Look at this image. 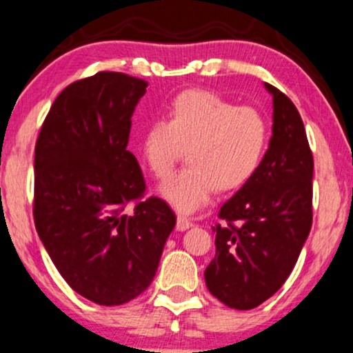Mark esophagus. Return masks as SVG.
<instances>
[{"mask_svg":"<svg viewBox=\"0 0 353 353\" xmlns=\"http://www.w3.org/2000/svg\"><path fill=\"white\" fill-rule=\"evenodd\" d=\"M193 226V223L190 221L188 218H185V216H178L176 218V230L178 231H185V230H188V228H192Z\"/></svg>","mask_w":353,"mask_h":353,"instance_id":"34e87169","label":"esophagus"}]
</instances>
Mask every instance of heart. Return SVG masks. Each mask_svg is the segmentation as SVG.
Here are the masks:
<instances>
[{"mask_svg":"<svg viewBox=\"0 0 353 353\" xmlns=\"http://www.w3.org/2000/svg\"><path fill=\"white\" fill-rule=\"evenodd\" d=\"M269 143V123L254 107H238L208 90H188L172 102L168 122L152 120L140 150L160 180L172 175L186 148L188 167L161 186V196L183 214L205 206L216 192L246 183Z\"/></svg>","mask_w":353,"mask_h":353,"instance_id":"1","label":"heart"}]
</instances>
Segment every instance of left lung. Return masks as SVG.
<instances>
[{
    "mask_svg": "<svg viewBox=\"0 0 353 353\" xmlns=\"http://www.w3.org/2000/svg\"><path fill=\"white\" fill-rule=\"evenodd\" d=\"M272 137L259 168L219 210L216 254L205 269L208 291L250 310L283 288L312 226L314 159L291 99L274 85Z\"/></svg>",
    "mask_w": 353,
    "mask_h": 353,
    "instance_id": "left-lung-1",
    "label": "left lung"
}]
</instances>
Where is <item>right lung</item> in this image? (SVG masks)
Wrapping results in <instances>:
<instances>
[{"label": "right lung", "instance_id": "obj_1", "mask_svg": "<svg viewBox=\"0 0 353 353\" xmlns=\"http://www.w3.org/2000/svg\"><path fill=\"white\" fill-rule=\"evenodd\" d=\"M147 85L109 70L72 82L36 140V231L65 283L99 305L125 304L152 284L176 223L167 201L143 198L142 170L127 150Z\"/></svg>", "mask_w": 353, "mask_h": 353}]
</instances>
